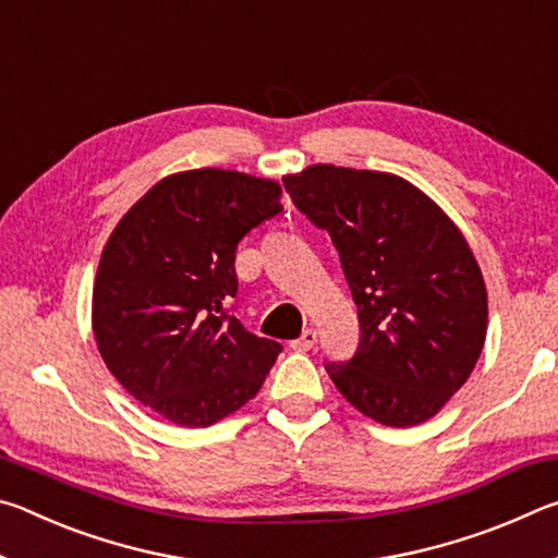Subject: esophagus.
Masks as SVG:
<instances>
[{
  "label": "esophagus",
  "mask_w": 558,
  "mask_h": 558,
  "mask_svg": "<svg viewBox=\"0 0 558 558\" xmlns=\"http://www.w3.org/2000/svg\"><path fill=\"white\" fill-rule=\"evenodd\" d=\"M317 344V332L315 329H305V332H302L295 342H290V347L295 349V352H310V349H313Z\"/></svg>",
  "instance_id": "esophagus-1"
}]
</instances>
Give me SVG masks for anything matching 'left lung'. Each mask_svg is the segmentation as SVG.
<instances>
[{"mask_svg": "<svg viewBox=\"0 0 558 558\" xmlns=\"http://www.w3.org/2000/svg\"><path fill=\"white\" fill-rule=\"evenodd\" d=\"M332 235L359 315V347L329 379L356 411L409 428L436 415L475 369L487 290L465 235L411 182L313 165L282 179Z\"/></svg>", "mask_w": 558, "mask_h": 558, "instance_id": "left-lung-1", "label": "left lung"}]
</instances>
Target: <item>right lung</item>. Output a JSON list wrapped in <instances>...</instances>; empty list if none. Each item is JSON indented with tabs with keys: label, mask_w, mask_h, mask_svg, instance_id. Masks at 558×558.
Returning a JSON list of instances; mask_svg holds the SVG:
<instances>
[{
	"label": "right lung",
	"mask_w": 558,
	"mask_h": 558,
	"mask_svg": "<svg viewBox=\"0 0 558 558\" xmlns=\"http://www.w3.org/2000/svg\"><path fill=\"white\" fill-rule=\"evenodd\" d=\"M272 179L231 169L165 177L122 216L93 286V335L130 396L184 428L239 411L282 347L229 313L235 248L282 211Z\"/></svg>",
	"instance_id": "right-lung-1"
}]
</instances>
